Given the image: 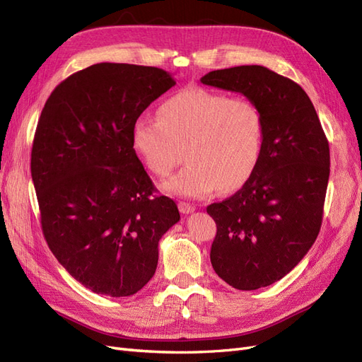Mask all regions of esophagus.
<instances>
[{
    "label": "esophagus",
    "instance_id": "esophagus-1",
    "mask_svg": "<svg viewBox=\"0 0 362 362\" xmlns=\"http://www.w3.org/2000/svg\"><path fill=\"white\" fill-rule=\"evenodd\" d=\"M179 211L182 214H185V215H188V214H192L195 211V207L192 204H189V203H186V202H180L179 203Z\"/></svg>",
    "mask_w": 362,
    "mask_h": 362
}]
</instances>
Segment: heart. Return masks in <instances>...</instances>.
<instances>
[{
    "label": "heart",
    "mask_w": 362,
    "mask_h": 362,
    "mask_svg": "<svg viewBox=\"0 0 362 362\" xmlns=\"http://www.w3.org/2000/svg\"><path fill=\"white\" fill-rule=\"evenodd\" d=\"M263 139L257 103L202 87L167 99L159 120L143 115L132 126V146L156 176L170 174L185 148L188 164L165 180L164 188L191 198L239 189L259 164Z\"/></svg>",
    "instance_id": "obj_1"
}]
</instances>
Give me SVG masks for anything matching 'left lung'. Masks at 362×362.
Listing matches in <instances>:
<instances>
[{
	"mask_svg": "<svg viewBox=\"0 0 362 362\" xmlns=\"http://www.w3.org/2000/svg\"><path fill=\"white\" fill-rule=\"evenodd\" d=\"M200 81L254 100L264 120L263 150L251 177L206 209L216 223L212 266L238 290L271 286L304 259L320 231L328 139L307 93L267 67L221 69Z\"/></svg>",
	"mask_w": 362,
	"mask_h": 362,
	"instance_id": "1",
	"label": "left lung"
}]
</instances>
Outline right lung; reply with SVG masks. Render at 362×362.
Listing matches in <instances>:
<instances>
[{
	"mask_svg": "<svg viewBox=\"0 0 362 362\" xmlns=\"http://www.w3.org/2000/svg\"><path fill=\"white\" fill-rule=\"evenodd\" d=\"M176 81L158 67L98 63L46 100L31 150V177L48 247L99 295H135L158 266L160 238L180 219L155 195L132 146V126Z\"/></svg>",
	"mask_w": 362,
	"mask_h": 362,
	"instance_id": "add662e5",
	"label": "right lung"
}]
</instances>
